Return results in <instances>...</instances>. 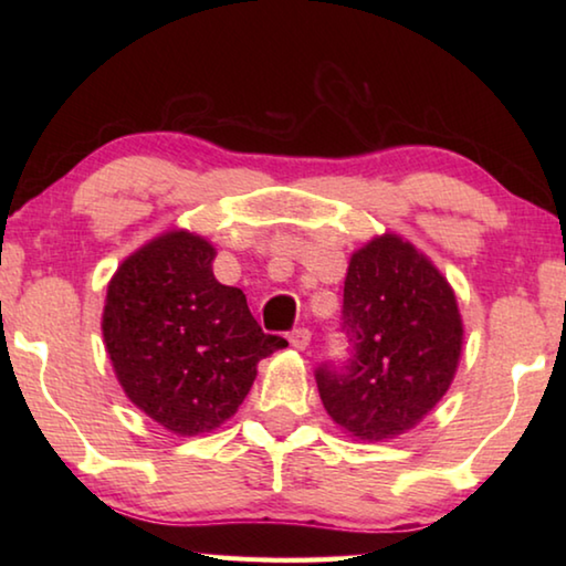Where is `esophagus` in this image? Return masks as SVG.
Masks as SVG:
<instances>
[{"instance_id": "esophagus-1", "label": "esophagus", "mask_w": 566, "mask_h": 566, "mask_svg": "<svg viewBox=\"0 0 566 566\" xmlns=\"http://www.w3.org/2000/svg\"><path fill=\"white\" fill-rule=\"evenodd\" d=\"M310 342H312V332L306 327L290 332V344L294 349H306V347H310Z\"/></svg>"}]
</instances>
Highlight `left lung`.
Instances as JSON below:
<instances>
[{
  "label": "left lung",
  "mask_w": 566,
  "mask_h": 566,
  "mask_svg": "<svg viewBox=\"0 0 566 566\" xmlns=\"http://www.w3.org/2000/svg\"><path fill=\"white\" fill-rule=\"evenodd\" d=\"M344 367L322 364L327 415L349 437L381 442L417 427L447 395L462 357L454 290L415 244L381 234L352 254L344 280Z\"/></svg>",
  "instance_id": "1"
}]
</instances>
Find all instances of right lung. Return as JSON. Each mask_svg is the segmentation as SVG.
<instances>
[{
    "label": "right lung",
    "instance_id": "right-lung-1",
    "mask_svg": "<svg viewBox=\"0 0 566 566\" xmlns=\"http://www.w3.org/2000/svg\"><path fill=\"white\" fill-rule=\"evenodd\" d=\"M214 247L187 229L151 239L114 272L104 347L124 395L171 434L212 432L286 339L264 334L237 286L219 284Z\"/></svg>",
    "mask_w": 566,
    "mask_h": 566
}]
</instances>
